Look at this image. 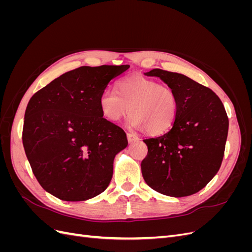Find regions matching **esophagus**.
I'll use <instances>...</instances> for the list:
<instances>
[{
  "label": "esophagus",
  "instance_id": "1",
  "mask_svg": "<svg viewBox=\"0 0 252 252\" xmlns=\"http://www.w3.org/2000/svg\"><path fill=\"white\" fill-rule=\"evenodd\" d=\"M127 139H128V142L130 143V144H132V143H135V142H138L140 139L138 138V136H136L134 133H127Z\"/></svg>",
  "mask_w": 252,
  "mask_h": 252
}]
</instances>
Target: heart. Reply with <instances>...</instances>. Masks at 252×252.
Wrapping results in <instances>:
<instances>
[{
  "mask_svg": "<svg viewBox=\"0 0 252 252\" xmlns=\"http://www.w3.org/2000/svg\"><path fill=\"white\" fill-rule=\"evenodd\" d=\"M103 116L118 122L130 111L129 125L148 133H161L168 129L178 116L179 102L174 90L165 84L131 75L118 84V89L106 88L100 96Z\"/></svg>",
  "mask_w": 252,
  "mask_h": 252,
  "instance_id": "obj_1",
  "label": "heart"
}]
</instances>
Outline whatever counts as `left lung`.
Masks as SVG:
<instances>
[{
    "label": "left lung",
    "mask_w": 252,
    "mask_h": 252,
    "mask_svg": "<svg viewBox=\"0 0 252 252\" xmlns=\"http://www.w3.org/2000/svg\"><path fill=\"white\" fill-rule=\"evenodd\" d=\"M158 77L178 96L179 110L168 132L144 140L148 154L141 169L156 191L174 197L199 192L215 177L223 161L228 117L220 97L184 74L158 69Z\"/></svg>",
    "instance_id": "obj_1"
}]
</instances>
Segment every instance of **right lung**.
I'll return each instance as SVG.
<instances>
[{
	"mask_svg": "<svg viewBox=\"0 0 252 252\" xmlns=\"http://www.w3.org/2000/svg\"><path fill=\"white\" fill-rule=\"evenodd\" d=\"M129 65L82 66L30 98L23 146L40 185L63 201H86L108 187L126 133L103 118L100 96Z\"/></svg>",
	"mask_w": 252,
	"mask_h": 252,
	"instance_id": "1",
	"label": "right lung"
}]
</instances>
